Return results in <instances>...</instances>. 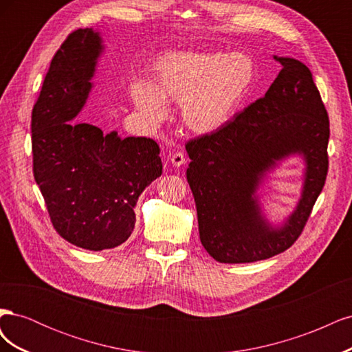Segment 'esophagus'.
I'll use <instances>...</instances> for the list:
<instances>
[{"mask_svg": "<svg viewBox=\"0 0 352 352\" xmlns=\"http://www.w3.org/2000/svg\"><path fill=\"white\" fill-rule=\"evenodd\" d=\"M170 163H172L175 167H180L186 163V157L184 155V153H175L170 157Z\"/></svg>", "mask_w": 352, "mask_h": 352, "instance_id": "34e87169", "label": "esophagus"}]
</instances>
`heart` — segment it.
<instances>
[{"label":"heart","instance_id":"heart-1","mask_svg":"<svg viewBox=\"0 0 352 352\" xmlns=\"http://www.w3.org/2000/svg\"><path fill=\"white\" fill-rule=\"evenodd\" d=\"M154 85L135 83L136 107L162 120L167 100L182 102V117L198 133L225 127L242 107L254 83V65L241 52L177 51L160 57L151 67Z\"/></svg>","mask_w":352,"mask_h":352}]
</instances>
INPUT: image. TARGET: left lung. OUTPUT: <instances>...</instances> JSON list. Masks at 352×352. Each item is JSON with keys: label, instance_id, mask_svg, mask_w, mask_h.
I'll return each instance as SVG.
<instances>
[{"label": "left lung", "instance_id": "obj_1", "mask_svg": "<svg viewBox=\"0 0 352 352\" xmlns=\"http://www.w3.org/2000/svg\"><path fill=\"white\" fill-rule=\"evenodd\" d=\"M274 60L282 69L263 98L221 129L186 144L199 239L219 263H254L292 247L324 186L330 131L320 92L304 63ZM292 153L307 164L302 199L284 225L273 228L254 192L265 173Z\"/></svg>", "mask_w": 352, "mask_h": 352}]
</instances>
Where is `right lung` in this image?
Listing matches in <instances>:
<instances>
[{"instance_id": "obj_1", "label": "right lung", "mask_w": 352, "mask_h": 352, "mask_svg": "<svg viewBox=\"0 0 352 352\" xmlns=\"http://www.w3.org/2000/svg\"><path fill=\"white\" fill-rule=\"evenodd\" d=\"M102 48L98 32H72L51 60L30 123L34 176L52 226L91 251L119 247L131 236L138 198L163 172L151 138L122 140L74 120L88 100Z\"/></svg>"}]
</instances>
